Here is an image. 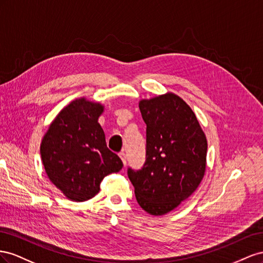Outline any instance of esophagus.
Wrapping results in <instances>:
<instances>
[{
  "instance_id": "34e87169",
  "label": "esophagus",
  "mask_w": 263,
  "mask_h": 263,
  "mask_svg": "<svg viewBox=\"0 0 263 263\" xmlns=\"http://www.w3.org/2000/svg\"><path fill=\"white\" fill-rule=\"evenodd\" d=\"M119 156H120V159L122 160V162H123V165H124V166H125V165H126V155H125V153H124V152H120Z\"/></svg>"
}]
</instances>
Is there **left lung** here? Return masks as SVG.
Masks as SVG:
<instances>
[{"instance_id":"obj_1","label":"left lung","mask_w":263,"mask_h":263,"mask_svg":"<svg viewBox=\"0 0 263 263\" xmlns=\"http://www.w3.org/2000/svg\"><path fill=\"white\" fill-rule=\"evenodd\" d=\"M146 124L143 167L127 168L139 205L161 216L196 191L206 171L207 140L191 107L168 92L139 103Z\"/></svg>"}]
</instances>
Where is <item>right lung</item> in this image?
<instances>
[{
  "instance_id": "1",
  "label": "right lung",
  "mask_w": 263,
  "mask_h": 263,
  "mask_svg": "<svg viewBox=\"0 0 263 263\" xmlns=\"http://www.w3.org/2000/svg\"><path fill=\"white\" fill-rule=\"evenodd\" d=\"M100 103L80 98L55 118L42 140L41 155L50 182L73 201H85L100 191L102 179L122 168L111 152L98 118Z\"/></svg>"
}]
</instances>
